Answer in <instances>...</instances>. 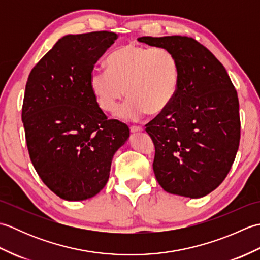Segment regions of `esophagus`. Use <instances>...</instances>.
Instances as JSON below:
<instances>
[{"instance_id": "34e87169", "label": "esophagus", "mask_w": 260, "mask_h": 260, "mask_svg": "<svg viewBox=\"0 0 260 260\" xmlns=\"http://www.w3.org/2000/svg\"><path fill=\"white\" fill-rule=\"evenodd\" d=\"M129 129L132 133H140V132H143V128L141 126H131Z\"/></svg>"}]
</instances>
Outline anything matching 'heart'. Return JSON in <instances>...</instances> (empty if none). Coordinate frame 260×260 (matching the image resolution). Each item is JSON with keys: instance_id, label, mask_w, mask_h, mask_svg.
<instances>
[{"instance_id": "1", "label": "heart", "mask_w": 260, "mask_h": 260, "mask_svg": "<svg viewBox=\"0 0 260 260\" xmlns=\"http://www.w3.org/2000/svg\"><path fill=\"white\" fill-rule=\"evenodd\" d=\"M180 76L179 60L169 49L131 42L109 54L107 68L91 70L89 85L105 113H114L127 93L129 99L117 116L137 120L170 107L179 91Z\"/></svg>"}]
</instances>
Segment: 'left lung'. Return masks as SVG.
I'll list each match as a JSON object with an SVG mask.
<instances>
[{"mask_svg": "<svg viewBox=\"0 0 260 260\" xmlns=\"http://www.w3.org/2000/svg\"><path fill=\"white\" fill-rule=\"evenodd\" d=\"M172 51L180 86L170 107L146 124L155 146L153 170L163 189L198 199L222 183L240 141L239 101L221 62L189 37H142Z\"/></svg>", "mask_w": 260, "mask_h": 260, "instance_id": "left-lung-1", "label": "left lung"}]
</instances>
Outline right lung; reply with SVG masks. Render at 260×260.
<instances>
[{
	"instance_id": "right-lung-1",
	"label": "right lung",
	"mask_w": 260,
	"mask_h": 260,
	"mask_svg": "<svg viewBox=\"0 0 260 260\" xmlns=\"http://www.w3.org/2000/svg\"><path fill=\"white\" fill-rule=\"evenodd\" d=\"M118 36L68 35L39 61L26 81L22 121L31 162L63 200L92 198L106 185L114 154L129 128L107 119L91 92L93 66Z\"/></svg>"
}]
</instances>
